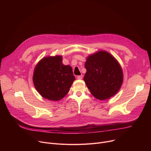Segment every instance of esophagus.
<instances>
[{
	"instance_id": "34e87169",
	"label": "esophagus",
	"mask_w": 151,
	"mask_h": 151,
	"mask_svg": "<svg viewBox=\"0 0 151 151\" xmlns=\"http://www.w3.org/2000/svg\"><path fill=\"white\" fill-rule=\"evenodd\" d=\"M82 78H83V76H82V75L77 76V79H82Z\"/></svg>"
}]
</instances>
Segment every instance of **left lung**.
<instances>
[{"instance_id": "left-lung-1", "label": "left lung", "mask_w": 151, "mask_h": 151, "mask_svg": "<svg viewBox=\"0 0 151 151\" xmlns=\"http://www.w3.org/2000/svg\"><path fill=\"white\" fill-rule=\"evenodd\" d=\"M83 80L91 94L104 100L115 96L123 82V72L117 60L109 52L100 50L90 55L85 63Z\"/></svg>"}]
</instances>
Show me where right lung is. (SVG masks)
I'll use <instances>...</instances> for the list:
<instances>
[{"mask_svg": "<svg viewBox=\"0 0 151 151\" xmlns=\"http://www.w3.org/2000/svg\"><path fill=\"white\" fill-rule=\"evenodd\" d=\"M62 60L61 55L45 57L37 63L34 69L35 87L42 97L49 100L62 99L75 80L72 67L64 65Z\"/></svg>", "mask_w": 151, "mask_h": 151, "instance_id": "right-lung-1", "label": "right lung"}]
</instances>
